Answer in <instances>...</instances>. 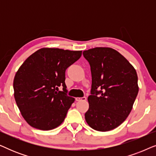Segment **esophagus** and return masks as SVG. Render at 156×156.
<instances>
[{"label": "esophagus", "instance_id": "esophagus-1", "mask_svg": "<svg viewBox=\"0 0 156 156\" xmlns=\"http://www.w3.org/2000/svg\"><path fill=\"white\" fill-rule=\"evenodd\" d=\"M76 101H85L87 99L86 97H76Z\"/></svg>", "mask_w": 156, "mask_h": 156}]
</instances>
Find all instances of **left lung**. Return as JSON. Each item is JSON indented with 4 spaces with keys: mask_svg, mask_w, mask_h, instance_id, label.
Masks as SVG:
<instances>
[{
    "mask_svg": "<svg viewBox=\"0 0 156 156\" xmlns=\"http://www.w3.org/2000/svg\"><path fill=\"white\" fill-rule=\"evenodd\" d=\"M83 55L90 65L92 80L85 120L96 131H111L131 112L139 89L137 73L122 55L111 48L89 49Z\"/></svg>",
    "mask_w": 156,
    "mask_h": 156,
    "instance_id": "left-lung-1",
    "label": "left lung"
}]
</instances>
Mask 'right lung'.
<instances>
[{
  "label": "right lung",
  "mask_w": 156,
  "mask_h": 156,
  "mask_svg": "<svg viewBox=\"0 0 156 156\" xmlns=\"http://www.w3.org/2000/svg\"><path fill=\"white\" fill-rule=\"evenodd\" d=\"M82 51L43 48L19 67L13 80L14 97L26 122L49 131L65 120L74 98L67 95L65 71L82 56ZM63 87V91L58 87Z\"/></svg>",
  "instance_id": "1"
}]
</instances>
